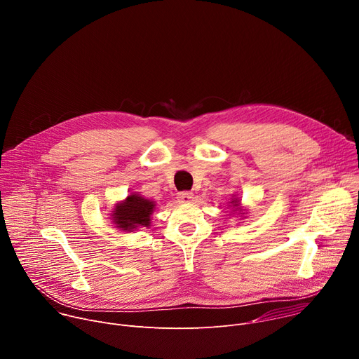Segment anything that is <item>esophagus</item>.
<instances>
[{
	"label": "esophagus",
	"mask_w": 359,
	"mask_h": 359,
	"mask_svg": "<svg viewBox=\"0 0 359 359\" xmlns=\"http://www.w3.org/2000/svg\"><path fill=\"white\" fill-rule=\"evenodd\" d=\"M177 198H179L182 203H189V201H191V198H193V193H191V191H187V190L180 191V193L177 194Z\"/></svg>",
	"instance_id": "obj_1"
}]
</instances>
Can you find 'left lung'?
<instances>
[{
  "instance_id": "left-lung-1",
  "label": "left lung",
  "mask_w": 359,
  "mask_h": 359,
  "mask_svg": "<svg viewBox=\"0 0 359 359\" xmlns=\"http://www.w3.org/2000/svg\"><path fill=\"white\" fill-rule=\"evenodd\" d=\"M231 203H234V206H238V204H240V203H237V200H233Z\"/></svg>"
}]
</instances>
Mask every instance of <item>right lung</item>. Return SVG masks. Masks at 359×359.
Listing matches in <instances>:
<instances>
[{
    "instance_id": "add662e5",
    "label": "right lung",
    "mask_w": 359,
    "mask_h": 359,
    "mask_svg": "<svg viewBox=\"0 0 359 359\" xmlns=\"http://www.w3.org/2000/svg\"><path fill=\"white\" fill-rule=\"evenodd\" d=\"M155 209V203L137 196L130 194L125 201L119 203L114 212V223L125 231H132L139 226H150V215Z\"/></svg>"
}]
</instances>
